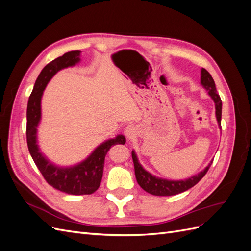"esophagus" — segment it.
Instances as JSON below:
<instances>
[{
    "mask_svg": "<svg viewBox=\"0 0 251 251\" xmlns=\"http://www.w3.org/2000/svg\"><path fill=\"white\" fill-rule=\"evenodd\" d=\"M125 134H126V137H128V138L133 137V136L136 134L135 127H134L133 126H127L126 127V130H125Z\"/></svg>",
    "mask_w": 251,
    "mask_h": 251,
    "instance_id": "obj_1",
    "label": "esophagus"
}]
</instances>
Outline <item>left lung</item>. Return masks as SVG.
Listing matches in <instances>:
<instances>
[{
	"instance_id": "obj_1",
	"label": "left lung",
	"mask_w": 251,
	"mask_h": 251,
	"mask_svg": "<svg viewBox=\"0 0 251 251\" xmlns=\"http://www.w3.org/2000/svg\"><path fill=\"white\" fill-rule=\"evenodd\" d=\"M201 85L205 88V90L207 91V93L212 98V100L215 101L216 116H217L219 126L221 127L222 100L217 92L214 78L211 77L209 72L207 70H205L204 68L201 69ZM132 158L134 162L135 176H136V180L138 182V184L142 189H144V191L154 196H174V195H177L187 191V189L195 186L205 176V174L207 173L212 163V161H210V163L206 166V168L194 177H191L186 180L173 181V180H166L162 178H157L153 176L151 174H150L149 172H147L138 162L137 156H136L134 151H132Z\"/></svg>"
}]
</instances>
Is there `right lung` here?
Wrapping results in <instances>:
<instances>
[{
  "label": "right lung",
  "mask_w": 251,
  "mask_h": 251,
  "mask_svg": "<svg viewBox=\"0 0 251 251\" xmlns=\"http://www.w3.org/2000/svg\"><path fill=\"white\" fill-rule=\"evenodd\" d=\"M80 51L67 52L45 66L37 77L27 105V144L37 169L47 183L58 191L69 195H91L100 185L105 155L115 144H125L126 138L118 135L116 138L104 141L98 146L86 160L71 168H59L48 161L40 151L36 143L37 126L41 120V100L49 80L59 70L74 66L80 58Z\"/></svg>",
  "instance_id": "obj_1"
}]
</instances>
